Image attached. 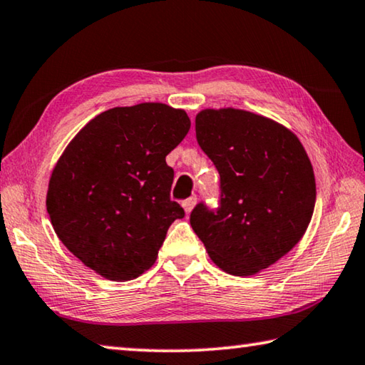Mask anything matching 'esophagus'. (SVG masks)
Here are the masks:
<instances>
[{
  "mask_svg": "<svg viewBox=\"0 0 365 365\" xmlns=\"http://www.w3.org/2000/svg\"><path fill=\"white\" fill-rule=\"evenodd\" d=\"M195 203H197V197L195 195H192V197H189V199H186L182 202V208L186 210V213L189 215L190 212H192V208L195 207Z\"/></svg>",
  "mask_w": 365,
  "mask_h": 365,
  "instance_id": "1",
  "label": "esophagus"
}]
</instances>
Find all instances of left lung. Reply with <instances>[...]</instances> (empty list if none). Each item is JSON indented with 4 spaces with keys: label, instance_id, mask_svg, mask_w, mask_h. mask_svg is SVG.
<instances>
[{
    "label": "left lung",
    "instance_id": "obj_1",
    "mask_svg": "<svg viewBox=\"0 0 365 365\" xmlns=\"http://www.w3.org/2000/svg\"><path fill=\"white\" fill-rule=\"evenodd\" d=\"M195 134L220 173V207L197 203L190 226L222 271L266 269L298 244L312 218L308 153L285 126L239 108H205L195 117Z\"/></svg>",
    "mask_w": 365,
    "mask_h": 365
}]
</instances>
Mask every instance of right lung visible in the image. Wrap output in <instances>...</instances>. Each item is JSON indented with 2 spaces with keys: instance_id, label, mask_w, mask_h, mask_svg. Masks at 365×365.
Segmentation results:
<instances>
[{
  "instance_id": "obj_1",
  "label": "right lung",
  "mask_w": 365,
  "mask_h": 365,
  "mask_svg": "<svg viewBox=\"0 0 365 365\" xmlns=\"http://www.w3.org/2000/svg\"><path fill=\"white\" fill-rule=\"evenodd\" d=\"M189 128L186 112L158 102L115 107L63 150L46 208L57 237L89 269L125 282L155 263L171 222L184 218L165 157Z\"/></svg>"
}]
</instances>
